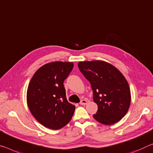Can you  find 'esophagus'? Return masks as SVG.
I'll return each instance as SVG.
<instances>
[{
	"label": "esophagus",
	"mask_w": 153,
	"mask_h": 153,
	"mask_svg": "<svg viewBox=\"0 0 153 153\" xmlns=\"http://www.w3.org/2000/svg\"><path fill=\"white\" fill-rule=\"evenodd\" d=\"M87 103V101L85 100V99H82V100L80 101V103H79V104L82 105H86V104Z\"/></svg>",
	"instance_id": "34e87169"
}]
</instances>
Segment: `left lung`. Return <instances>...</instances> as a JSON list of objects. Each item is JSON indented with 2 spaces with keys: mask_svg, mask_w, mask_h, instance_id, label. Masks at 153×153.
Returning a JSON list of instances; mask_svg holds the SVG:
<instances>
[{
  "mask_svg": "<svg viewBox=\"0 0 153 153\" xmlns=\"http://www.w3.org/2000/svg\"><path fill=\"white\" fill-rule=\"evenodd\" d=\"M78 67L93 91L98 110L93 117L104 125H112L124 117L131 103V92L118 69L101 60L78 62Z\"/></svg>",
  "mask_w": 153,
  "mask_h": 153,
  "instance_id": "obj_1",
  "label": "left lung"
}]
</instances>
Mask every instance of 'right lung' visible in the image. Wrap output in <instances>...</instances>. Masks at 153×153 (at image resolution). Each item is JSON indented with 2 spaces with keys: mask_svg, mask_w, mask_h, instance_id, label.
<instances>
[{
  "mask_svg": "<svg viewBox=\"0 0 153 153\" xmlns=\"http://www.w3.org/2000/svg\"><path fill=\"white\" fill-rule=\"evenodd\" d=\"M73 68V62H50L40 67L30 79L27 90L28 108L45 127L61 129L74 115L76 107L67 101L63 84Z\"/></svg>",
  "mask_w": 153,
  "mask_h": 153,
  "instance_id": "obj_1",
  "label": "right lung"
}]
</instances>
